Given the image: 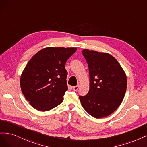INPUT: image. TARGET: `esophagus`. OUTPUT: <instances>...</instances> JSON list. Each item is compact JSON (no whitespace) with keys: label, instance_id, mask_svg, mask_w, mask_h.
<instances>
[{"label":"esophagus","instance_id":"34e87169","mask_svg":"<svg viewBox=\"0 0 147 147\" xmlns=\"http://www.w3.org/2000/svg\"><path fill=\"white\" fill-rule=\"evenodd\" d=\"M79 85H78V86H74L73 87V90H74V91H77L78 90V88H79Z\"/></svg>","mask_w":147,"mask_h":147}]
</instances>
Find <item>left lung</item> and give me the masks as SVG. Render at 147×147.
Segmentation results:
<instances>
[{
    "instance_id": "left-lung-1",
    "label": "left lung",
    "mask_w": 147,
    "mask_h": 147,
    "mask_svg": "<svg viewBox=\"0 0 147 147\" xmlns=\"http://www.w3.org/2000/svg\"><path fill=\"white\" fill-rule=\"evenodd\" d=\"M88 66L90 88L79 99L83 108L92 117L111 115L121 105L127 87L125 71L118 61L108 53L84 49Z\"/></svg>"
}]
</instances>
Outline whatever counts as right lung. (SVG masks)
<instances>
[{"instance_id":"1","label":"right lung","mask_w":147,"mask_h":147,"mask_svg":"<svg viewBox=\"0 0 147 147\" xmlns=\"http://www.w3.org/2000/svg\"><path fill=\"white\" fill-rule=\"evenodd\" d=\"M76 48L49 47L32 57L21 74L22 92L38 111H48L63 102L68 90L65 63Z\"/></svg>"}]
</instances>
